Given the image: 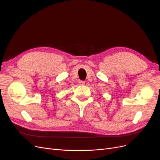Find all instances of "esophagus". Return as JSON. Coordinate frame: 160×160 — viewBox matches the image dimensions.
<instances>
[{"instance_id":"esophagus-1","label":"esophagus","mask_w":160,"mask_h":160,"mask_svg":"<svg viewBox=\"0 0 160 160\" xmlns=\"http://www.w3.org/2000/svg\"><path fill=\"white\" fill-rule=\"evenodd\" d=\"M85 82L84 81H81H81H79V85H84V84H85Z\"/></svg>"}]
</instances>
